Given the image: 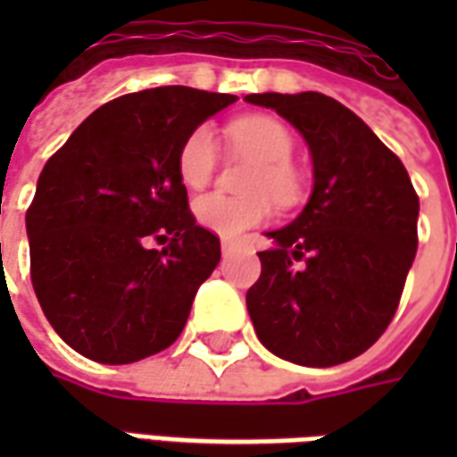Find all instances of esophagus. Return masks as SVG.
I'll return each mask as SVG.
<instances>
[{"label": "esophagus", "mask_w": 457, "mask_h": 457, "mask_svg": "<svg viewBox=\"0 0 457 457\" xmlns=\"http://www.w3.org/2000/svg\"><path fill=\"white\" fill-rule=\"evenodd\" d=\"M232 252H235V245H232V242H222V254L228 257V254H232Z\"/></svg>", "instance_id": "1"}]
</instances>
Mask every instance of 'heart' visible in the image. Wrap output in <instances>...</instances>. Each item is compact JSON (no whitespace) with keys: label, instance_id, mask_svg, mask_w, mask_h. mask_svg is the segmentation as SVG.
I'll use <instances>...</instances> for the list:
<instances>
[{"label":"heart","instance_id":"b5f03b06","mask_svg":"<svg viewBox=\"0 0 457 457\" xmlns=\"http://www.w3.org/2000/svg\"><path fill=\"white\" fill-rule=\"evenodd\" d=\"M228 139L242 154L257 159L245 190L249 195L205 193L193 203V212L205 229L220 237H237L257 228L271 215V197L281 208L296 205L303 195V176L294 166L296 139L284 121L267 114L235 120L228 127ZM218 139L208 124L188 131L176 156L180 180L188 188H203L218 169Z\"/></svg>","mask_w":457,"mask_h":457}]
</instances>
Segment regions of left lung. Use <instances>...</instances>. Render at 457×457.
I'll list each match as a JSON object with an SVG mask.
<instances>
[{"instance_id":"8db88e82","label":"left lung","mask_w":457,"mask_h":457,"mask_svg":"<svg viewBox=\"0 0 457 457\" xmlns=\"http://www.w3.org/2000/svg\"><path fill=\"white\" fill-rule=\"evenodd\" d=\"M296 127L313 156V195L269 232L247 311L262 345L303 367L370 350L402 301L419 247V195L403 163L354 112L320 93L247 95ZM307 259L296 270L294 261Z\"/></svg>"}]
</instances>
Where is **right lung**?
I'll return each mask as SVG.
<instances>
[{
    "mask_svg": "<svg viewBox=\"0 0 457 457\" xmlns=\"http://www.w3.org/2000/svg\"><path fill=\"white\" fill-rule=\"evenodd\" d=\"M235 100L183 85L121 95L46 161L26 210L31 284L75 353L129 364L183 333L220 237L190 212L176 156Z\"/></svg>",
    "mask_w": 457,
    "mask_h": 457,
    "instance_id": "1",
    "label": "right lung"
}]
</instances>
